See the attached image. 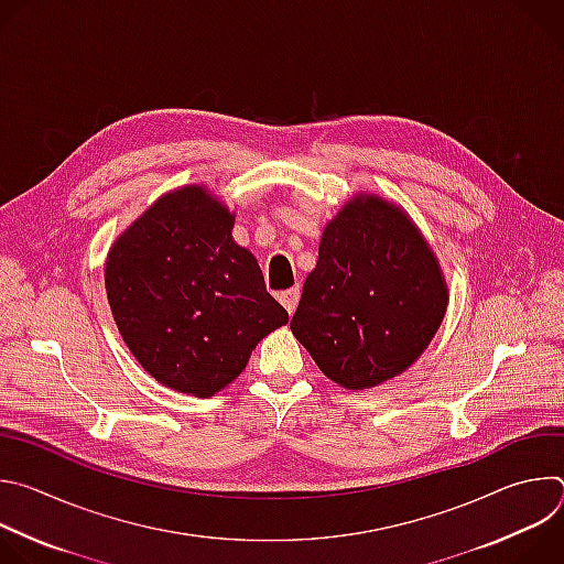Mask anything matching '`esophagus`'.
Returning a JSON list of instances; mask_svg holds the SVG:
<instances>
[{"mask_svg":"<svg viewBox=\"0 0 564 564\" xmlns=\"http://www.w3.org/2000/svg\"><path fill=\"white\" fill-rule=\"evenodd\" d=\"M299 296H301L299 285H294V288H290V290H285V292H279V301H281V305H283L290 314L294 312V307H296V303H299Z\"/></svg>","mask_w":564,"mask_h":564,"instance_id":"obj_1","label":"esophagus"}]
</instances>
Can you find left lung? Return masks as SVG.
Segmentation results:
<instances>
[{"instance_id": "obj_1", "label": "left lung", "mask_w": 564, "mask_h": 564, "mask_svg": "<svg viewBox=\"0 0 564 564\" xmlns=\"http://www.w3.org/2000/svg\"><path fill=\"white\" fill-rule=\"evenodd\" d=\"M446 285L406 214L377 196L346 205L321 236L292 335L333 381L372 388L404 372L431 344Z\"/></svg>"}]
</instances>
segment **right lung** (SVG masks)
I'll use <instances>...</instances> for the list:
<instances>
[{
	"instance_id": "obj_1",
	"label": "right lung",
	"mask_w": 564,
	"mask_h": 564,
	"mask_svg": "<svg viewBox=\"0 0 564 564\" xmlns=\"http://www.w3.org/2000/svg\"><path fill=\"white\" fill-rule=\"evenodd\" d=\"M231 227L220 203L185 187L149 207L107 259V296L124 344L160 383L196 397L225 388L257 344L288 324Z\"/></svg>"
}]
</instances>
